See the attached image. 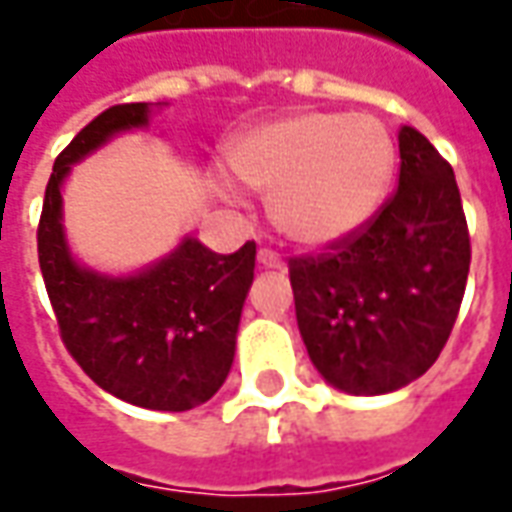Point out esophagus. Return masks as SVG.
<instances>
[{
	"mask_svg": "<svg viewBox=\"0 0 512 512\" xmlns=\"http://www.w3.org/2000/svg\"><path fill=\"white\" fill-rule=\"evenodd\" d=\"M259 264L267 267V270H284V259L278 256L276 250H267V248L259 250Z\"/></svg>",
	"mask_w": 512,
	"mask_h": 512,
	"instance_id": "obj_1",
	"label": "esophagus"
}]
</instances>
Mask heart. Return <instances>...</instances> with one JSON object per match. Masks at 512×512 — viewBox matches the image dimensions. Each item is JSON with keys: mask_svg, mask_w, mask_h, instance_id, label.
<instances>
[{"mask_svg": "<svg viewBox=\"0 0 512 512\" xmlns=\"http://www.w3.org/2000/svg\"><path fill=\"white\" fill-rule=\"evenodd\" d=\"M228 164L270 195V217L298 245L326 248L359 234L390 195L396 142L376 116L301 111L239 133ZM231 195V183L220 181Z\"/></svg>", "mask_w": 512, "mask_h": 512, "instance_id": "1", "label": "heart"}]
</instances>
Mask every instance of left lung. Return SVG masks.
<instances>
[{
  "instance_id": "obj_1",
  "label": "left lung",
  "mask_w": 512,
  "mask_h": 512,
  "mask_svg": "<svg viewBox=\"0 0 512 512\" xmlns=\"http://www.w3.org/2000/svg\"><path fill=\"white\" fill-rule=\"evenodd\" d=\"M398 189L329 253L290 262L295 317L317 373L382 396L435 365L463 303L471 242L460 189L415 128L398 130Z\"/></svg>"
}]
</instances>
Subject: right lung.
<instances>
[{
    "label": "right lung",
    "mask_w": 512,
    "mask_h": 512,
    "mask_svg": "<svg viewBox=\"0 0 512 512\" xmlns=\"http://www.w3.org/2000/svg\"><path fill=\"white\" fill-rule=\"evenodd\" d=\"M153 105L102 111L55 158L38 222V262L61 337L105 393L144 410L206 404L234 365L236 331L253 284L256 245L222 256L195 236L128 276L91 270L63 231V181L119 133L150 125Z\"/></svg>",
    "instance_id": "right-lung-1"
}]
</instances>
